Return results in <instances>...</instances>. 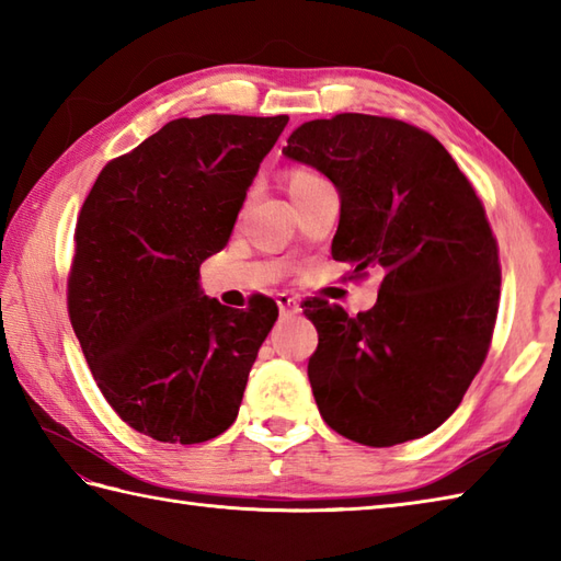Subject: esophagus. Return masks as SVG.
Wrapping results in <instances>:
<instances>
[{
    "mask_svg": "<svg viewBox=\"0 0 561 561\" xmlns=\"http://www.w3.org/2000/svg\"><path fill=\"white\" fill-rule=\"evenodd\" d=\"M277 306H279L282 313H296V311H299V301H296L294 296H289V294H277Z\"/></svg>",
    "mask_w": 561,
    "mask_h": 561,
    "instance_id": "34e87169",
    "label": "esophagus"
}]
</instances>
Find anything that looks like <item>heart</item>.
<instances>
[{
	"label": "heart",
	"mask_w": 561,
	"mask_h": 561,
	"mask_svg": "<svg viewBox=\"0 0 561 561\" xmlns=\"http://www.w3.org/2000/svg\"><path fill=\"white\" fill-rule=\"evenodd\" d=\"M287 181H289V195H291V193H299V190H306V187L320 183L323 178H320L311 169H291L289 175H287Z\"/></svg>",
	"instance_id": "obj_1"
}]
</instances>
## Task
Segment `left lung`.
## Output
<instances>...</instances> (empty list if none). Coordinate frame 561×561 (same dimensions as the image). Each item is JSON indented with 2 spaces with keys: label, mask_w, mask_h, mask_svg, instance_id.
<instances>
[{
  "label": "left lung",
  "mask_w": 561,
  "mask_h": 561,
  "mask_svg": "<svg viewBox=\"0 0 561 561\" xmlns=\"http://www.w3.org/2000/svg\"><path fill=\"white\" fill-rule=\"evenodd\" d=\"M284 157L337 187L332 257L356 277L383 272L366 313L304 304L318 330L308 380L320 414L374 448L432 434L478 376L496 323L502 267L478 193L436 137L392 117L304 123Z\"/></svg>",
  "instance_id": "left-lung-1"
}]
</instances>
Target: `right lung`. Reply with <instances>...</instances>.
<instances>
[{
  "label": "right lung",
  "instance_id": "right-lung-1",
  "mask_svg": "<svg viewBox=\"0 0 561 561\" xmlns=\"http://www.w3.org/2000/svg\"><path fill=\"white\" fill-rule=\"evenodd\" d=\"M287 115L178 117L105 163L77 219L67 308L103 398L135 432L202 444L229 428L279 311L202 294Z\"/></svg>",
  "mask_w": 561,
  "mask_h": 561
}]
</instances>
